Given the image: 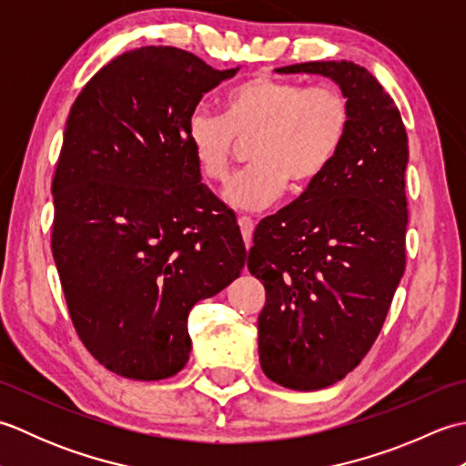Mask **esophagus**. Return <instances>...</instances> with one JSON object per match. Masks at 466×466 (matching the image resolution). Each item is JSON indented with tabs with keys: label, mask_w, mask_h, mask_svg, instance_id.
Listing matches in <instances>:
<instances>
[{
	"label": "esophagus",
	"mask_w": 466,
	"mask_h": 466,
	"mask_svg": "<svg viewBox=\"0 0 466 466\" xmlns=\"http://www.w3.org/2000/svg\"><path fill=\"white\" fill-rule=\"evenodd\" d=\"M238 224H240V232H242V238H244L246 246H250L252 234H254V220L248 216H242V218H238Z\"/></svg>",
	"instance_id": "34e87169"
}]
</instances>
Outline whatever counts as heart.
<instances>
[{"label": "heart", "mask_w": 466, "mask_h": 466, "mask_svg": "<svg viewBox=\"0 0 466 466\" xmlns=\"http://www.w3.org/2000/svg\"><path fill=\"white\" fill-rule=\"evenodd\" d=\"M350 120V104L336 87L256 76L224 96L222 116L196 112L186 134L198 167L214 184L228 182L240 144H250L254 164L224 198L240 210H262L286 184L302 190L319 180L340 152Z\"/></svg>", "instance_id": "obj_1"}]
</instances>
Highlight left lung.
<instances>
[{
  "label": "left lung",
  "mask_w": 466,
  "mask_h": 466,
  "mask_svg": "<svg viewBox=\"0 0 466 466\" xmlns=\"http://www.w3.org/2000/svg\"><path fill=\"white\" fill-rule=\"evenodd\" d=\"M340 86L352 120L326 172L254 232L248 270L266 289L258 316L264 374L319 390L354 370L380 334L407 264L409 137L399 107L352 62H306Z\"/></svg>",
  "instance_id": "8db88e82"
}]
</instances>
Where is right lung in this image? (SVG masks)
Returning a JSON list of instances; mask_svg holds the SVG:
<instances>
[{"label":"right lung","instance_id":"1","mask_svg":"<svg viewBox=\"0 0 466 466\" xmlns=\"http://www.w3.org/2000/svg\"><path fill=\"white\" fill-rule=\"evenodd\" d=\"M236 72L177 47H137L104 66L69 110L52 252L77 336L126 379L180 372L192 306L244 268L240 228L202 184L186 134L202 96Z\"/></svg>","mask_w":466,"mask_h":466}]
</instances>
